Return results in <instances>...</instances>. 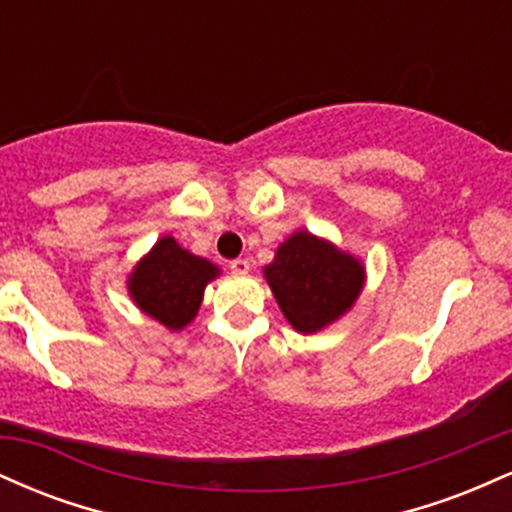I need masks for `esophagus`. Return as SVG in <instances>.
Wrapping results in <instances>:
<instances>
[{
  "mask_svg": "<svg viewBox=\"0 0 512 512\" xmlns=\"http://www.w3.org/2000/svg\"><path fill=\"white\" fill-rule=\"evenodd\" d=\"M231 272H236V274H248V272H250V262L243 260V257H238V260L231 262Z\"/></svg>",
  "mask_w": 512,
  "mask_h": 512,
  "instance_id": "esophagus-1",
  "label": "esophagus"
}]
</instances>
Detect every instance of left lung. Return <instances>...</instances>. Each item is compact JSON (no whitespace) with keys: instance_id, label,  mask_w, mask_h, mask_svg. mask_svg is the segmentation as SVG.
I'll use <instances>...</instances> for the list:
<instances>
[{"instance_id":"8db88e82","label":"left lung","mask_w":512,"mask_h":512,"mask_svg":"<svg viewBox=\"0 0 512 512\" xmlns=\"http://www.w3.org/2000/svg\"><path fill=\"white\" fill-rule=\"evenodd\" d=\"M262 272L281 313L301 334L334 325L366 286V267L356 255L310 231L291 233Z\"/></svg>"}]
</instances>
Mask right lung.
I'll use <instances>...</instances> for the list:
<instances>
[{"label":"right lung","mask_w":512,"mask_h":512,"mask_svg":"<svg viewBox=\"0 0 512 512\" xmlns=\"http://www.w3.org/2000/svg\"><path fill=\"white\" fill-rule=\"evenodd\" d=\"M219 274L221 269L207 257L185 250L173 236H163L132 267L127 293L144 315L170 332H180L195 320L204 289Z\"/></svg>","instance_id":"obj_1"}]
</instances>
